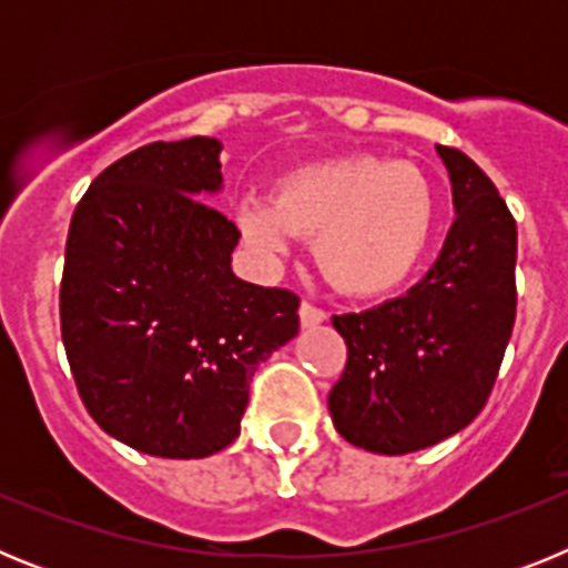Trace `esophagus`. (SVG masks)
Masks as SVG:
<instances>
[{
    "mask_svg": "<svg viewBox=\"0 0 568 568\" xmlns=\"http://www.w3.org/2000/svg\"><path fill=\"white\" fill-rule=\"evenodd\" d=\"M298 318H301V327H318V324L327 321V313H324L321 307H315V304H310V301H301Z\"/></svg>",
    "mask_w": 568,
    "mask_h": 568,
    "instance_id": "obj_1",
    "label": "esophagus"
}]
</instances>
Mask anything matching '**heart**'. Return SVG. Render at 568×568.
I'll list each match as a JSON object with an SVG mask.
<instances>
[{
	"label": "heart",
	"instance_id": "1",
	"mask_svg": "<svg viewBox=\"0 0 568 568\" xmlns=\"http://www.w3.org/2000/svg\"><path fill=\"white\" fill-rule=\"evenodd\" d=\"M438 199L429 175L381 155L301 164L275 182L273 199H244L239 230L275 258L295 235L315 239V261L335 290L378 298L404 287L429 253Z\"/></svg>",
	"mask_w": 568,
	"mask_h": 568
}]
</instances>
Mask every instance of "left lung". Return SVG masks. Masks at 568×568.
<instances>
[{
    "mask_svg": "<svg viewBox=\"0 0 568 568\" xmlns=\"http://www.w3.org/2000/svg\"><path fill=\"white\" fill-rule=\"evenodd\" d=\"M438 155L458 213L438 261L398 298L333 315L346 366L329 415L366 453H418L478 418L515 327V219L469 155L444 144Z\"/></svg>",
    "mask_w": 568,
    "mask_h": 568,
    "instance_id": "1",
    "label": "left lung"
}]
</instances>
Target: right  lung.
Here are the masks:
<instances>
[{
	"label": "right lung",
	"instance_id": "1",
	"mask_svg": "<svg viewBox=\"0 0 568 568\" xmlns=\"http://www.w3.org/2000/svg\"><path fill=\"white\" fill-rule=\"evenodd\" d=\"M222 142H153L93 179L70 219L59 318L90 418L155 458L233 444L261 361L298 335V295L230 267L241 233L207 204Z\"/></svg>",
	"mask_w": 568,
	"mask_h": 568
}]
</instances>
